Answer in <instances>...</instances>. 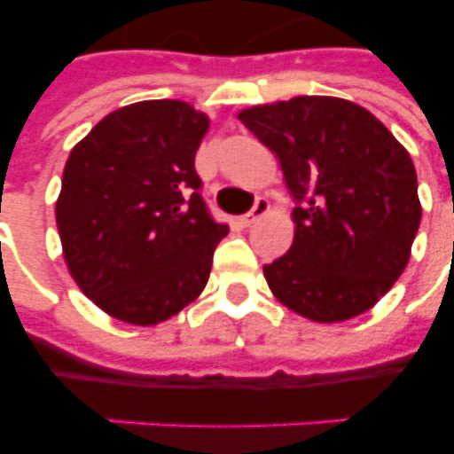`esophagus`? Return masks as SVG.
<instances>
[{
  "mask_svg": "<svg viewBox=\"0 0 454 454\" xmlns=\"http://www.w3.org/2000/svg\"><path fill=\"white\" fill-rule=\"evenodd\" d=\"M269 209H270V205H269V200L266 198H256V202H254V207H252V209H249L247 214H245V216H242V226H252V223H256V221L262 219L263 214H269Z\"/></svg>",
  "mask_w": 454,
  "mask_h": 454,
  "instance_id": "34e87169",
  "label": "esophagus"
}]
</instances>
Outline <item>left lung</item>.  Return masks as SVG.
Here are the masks:
<instances>
[{"instance_id": "obj_1", "label": "left lung", "mask_w": 454, "mask_h": 454, "mask_svg": "<svg viewBox=\"0 0 454 454\" xmlns=\"http://www.w3.org/2000/svg\"><path fill=\"white\" fill-rule=\"evenodd\" d=\"M238 120L276 153L297 202L290 252L263 266L270 292L316 323L372 309L408 266L422 221L410 153L370 110L334 96L254 106Z\"/></svg>"}]
</instances>
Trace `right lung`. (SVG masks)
<instances>
[{
    "label": "right lung",
    "instance_id": "add662e5",
    "mask_svg": "<svg viewBox=\"0 0 454 454\" xmlns=\"http://www.w3.org/2000/svg\"><path fill=\"white\" fill-rule=\"evenodd\" d=\"M209 117L184 101L110 113L74 145L56 223L74 283L117 320L157 325L205 290L228 226L200 195Z\"/></svg>",
    "mask_w": 454,
    "mask_h": 454
}]
</instances>
